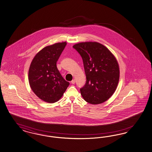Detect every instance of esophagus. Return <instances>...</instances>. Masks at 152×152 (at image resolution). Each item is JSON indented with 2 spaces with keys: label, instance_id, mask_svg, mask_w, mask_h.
Here are the masks:
<instances>
[{
  "label": "esophagus",
  "instance_id": "esophagus-1",
  "mask_svg": "<svg viewBox=\"0 0 152 152\" xmlns=\"http://www.w3.org/2000/svg\"><path fill=\"white\" fill-rule=\"evenodd\" d=\"M75 82H76V81H75V79H74V80H72L71 81V83H72V84H74V83H75Z\"/></svg>",
  "mask_w": 152,
  "mask_h": 152
}]
</instances>
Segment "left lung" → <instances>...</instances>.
<instances>
[{"label":"left lung","instance_id":"8db88e82","mask_svg":"<svg viewBox=\"0 0 152 152\" xmlns=\"http://www.w3.org/2000/svg\"><path fill=\"white\" fill-rule=\"evenodd\" d=\"M73 48L83 60L86 83L80 89L88 103L101 104L110 97L119 80V66L115 56L105 46L96 42L75 44Z\"/></svg>","mask_w":152,"mask_h":152}]
</instances>
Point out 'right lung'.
I'll return each instance as SVG.
<instances>
[{
	"instance_id": "obj_1",
	"label": "right lung",
	"mask_w": 152,
	"mask_h": 152,
	"mask_svg": "<svg viewBox=\"0 0 152 152\" xmlns=\"http://www.w3.org/2000/svg\"><path fill=\"white\" fill-rule=\"evenodd\" d=\"M66 45L64 42L44 47L34 56L29 67L30 87L40 99L48 103L58 101L69 85L56 66Z\"/></svg>"
}]
</instances>
